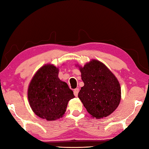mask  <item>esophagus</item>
<instances>
[{
  "instance_id": "obj_1",
  "label": "esophagus",
  "mask_w": 149,
  "mask_h": 149,
  "mask_svg": "<svg viewBox=\"0 0 149 149\" xmlns=\"http://www.w3.org/2000/svg\"><path fill=\"white\" fill-rule=\"evenodd\" d=\"M79 91V89L78 88H76V89L74 90V96H75L76 97L78 96Z\"/></svg>"
}]
</instances>
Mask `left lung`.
Wrapping results in <instances>:
<instances>
[{
  "mask_svg": "<svg viewBox=\"0 0 149 149\" xmlns=\"http://www.w3.org/2000/svg\"><path fill=\"white\" fill-rule=\"evenodd\" d=\"M84 86L78 97L93 118H106L118 107L120 101V84L102 63L94 60L80 67Z\"/></svg>",
  "mask_w": 149,
  "mask_h": 149,
  "instance_id": "left-lung-1",
  "label": "left lung"
}]
</instances>
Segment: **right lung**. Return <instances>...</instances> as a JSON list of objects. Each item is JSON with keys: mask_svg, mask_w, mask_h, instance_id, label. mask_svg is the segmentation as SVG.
Wrapping results in <instances>:
<instances>
[{"mask_svg": "<svg viewBox=\"0 0 149 149\" xmlns=\"http://www.w3.org/2000/svg\"><path fill=\"white\" fill-rule=\"evenodd\" d=\"M58 69L52 65L42 67L31 79L28 99L35 114L47 120L60 119L68 101L74 97L66 83L58 78Z\"/></svg>", "mask_w": 149, "mask_h": 149, "instance_id": "obj_1", "label": "right lung"}]
</instances>
